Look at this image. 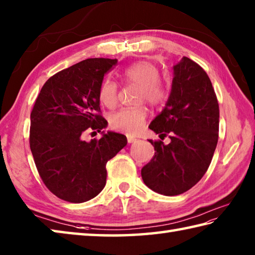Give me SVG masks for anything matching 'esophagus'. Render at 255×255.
Masks as SVG:
<instances>
[{"mask_svg": "<svg viewBox=\"0 0 255 255\" xmlns=\"http://www.w3.org/2000/svg\"><path fill=\"white\" fill-rule=\"evenodd\" d=\"M127 140H128V142H129V143H132V142L137 141V138L132 137V136H130V135H127Z\"/></svg>", "mask_w": 255, "mask_h": 255, "instance_id": "1", "label": "esophagus"}]
</instances>
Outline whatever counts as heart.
Here are the masks:
<instances>
[{
    "label": "heart",
    "mask_w": 255,
    "mask_h": 255,
    "mask_svg": "<svg viewBox=\"0 0 255 255\" xmlns=\"http://www.w3.org/2000/svg\"><path fill=\"white\" fill-rule=\"evenodd\" d=\"M126 83L139 86L138 101H146L150 106L163 105L168 96V90L165 83L159 79L158 68L149 61H137L124 69L120 73ZM98 97L100 103L108 108H112L117 103L118 86L114 80L105 79L99 87ZM147 118V110L142 106L132 108H123L110 116V127L117 131L136 133L139 131Z\"/></svg>",
    "instance_id": "1"
}]
</instances>
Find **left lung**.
I'll return each mask as SVG.
<instances>
[{"label": "left lung", "mask_w": 255, "mask_h": 255, "mask_svg": "<svg viewBox=\"0 0 255 255\" xmlns=\"http://www.w3.org/2000/svg\"><path fill=\"white\" fill-rule=\"evenodd\" d=\"M220 108L212 82L200 64L187 57L174 67L172 92L149 128L165 145L149 140L155 155L141 169L143 183L167 196L183 194L200 182L219 140Z\"/></svg>", "instance_id": "left-lung-1"}]
</instances>
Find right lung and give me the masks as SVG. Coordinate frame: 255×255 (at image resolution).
<instances>
[{"label":"right lung","instance_id":"add662e5","mask_svg":"<svg viewBox=\"0 0 255 255\" xmlns=\"http://www.w3.org/2000/svg\"><path fill=\"white\" fill-rule=\"evenodd\" d=\"M116 59L91 58L50 77L31 112L30 148L42 182L63 201L83 203L103 191L106 164L127 145L117 132L86 141L87 132L101 131L98 91Z\"/></svg>","mask_w":255,"mask_h":255}]
</instances>
